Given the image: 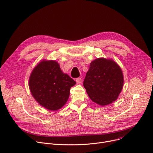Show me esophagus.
Masks as SVG:
<instances>
[{
	"mask_svg": "<svg viewBox=\"0 0 153 153\" xmlns=\"http://www.w3.org/2000/svg\"><path fill=\"white\" fill-rule=\"evenodd\" d=\"M76 81V82L77 83V84H80V83H81V82H82V79H81V78H80V77L77 78Z\"/></svg>",
	"mask_w": 153,
	"mask_h": 153,
	"instance_id": "1",
	"label": "esophagus"
}]
</instances>
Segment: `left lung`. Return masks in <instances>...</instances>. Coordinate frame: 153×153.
I'll use <instances>...</instances> for the list:
<instances>
[{"mask_svg": "<svg viewBox=\"0 0 153 153\" xmlns=\"http://www.w3.org/2000/svg\"><path fill=\"white\" fill-rule=\"evenodd\" d=\"M124 76L119 65L112 59L98 58L92 61L84 81L90 100L105 106L115 101L122 91Z\"/></svg>", "mask_w": 153, "mask_h": 153, "instance_id": "left-lung-1", "label": "left lung"}]
</instances>
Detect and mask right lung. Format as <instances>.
<instances>
[{"instance_id": "obj_1", "label": "right lung", "mask_w": 153, "mask_h": 153, "mask_svg": "<svg viewBox=\"0 0 153 153\" xmlns=\"http://www.w3.org/2000/svg\"><path fill=\"white\" fill-rule=\"evenodd\" d=\"M76 82L64 73L56 60L43 59L33 69L29 87L35 100L45 108L57 111L66 103Z\"/></svg>"}]
</instances>
